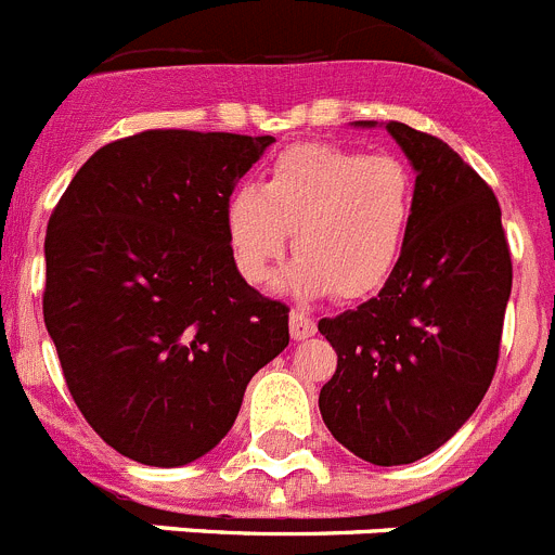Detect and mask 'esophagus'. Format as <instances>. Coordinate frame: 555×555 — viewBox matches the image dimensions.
<instances>
[{
	"mask_svg": "<svg viewBox=\"0 0 555 555\" xmlns=\"http://www.w3.org/2000/svg\"><path fill=\"white\" fill-rule=\"evenodd\" d=\"M314 332H318V326H314V321L307 312H301V309H293V312H289V337L307 339L312 337Z\"/></svg>",
	"mask_w": 555,
	"mask_h": 555,
	"instance_id": "1",
	"label": "esophagus"
}]
</instances>
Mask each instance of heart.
<instances>
[{"label": "heart", "instance_id": "1", "mask_svg": "<svg viewBox=\"0 0 555 555\" xmlns=\"http://www.w3.org/2000/svg\"><path fill=\"white\" fill-rule=\"evenodd\" d=\"M414 216V173L392 154L334 143L279 152L257 184L234 188L223 207L229 251L251 284L271 279L287 251L298 259L284 287L304 298H367L392 279Z\"/></svg>", "mask_w": 555, "mask_h": 555}]
</instances>
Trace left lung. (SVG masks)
I'll use <instances>...</instances> for the list:
<instances>
[{
    "mask_svg": "<svg viewBox=\"0 0 555 555\" xmlns=\"http://www.w3.org/2000/svg\"><path fill=\"white\" fill-rule=\"evenodd\" d=\"M387 132L417 173L401 262L376 298L318 323L337 351L318 398L323 423L378 467L428 456L476 412L495 376L512 296L489 184L434 134L398 121Z\"/></svg>",
    "mask_w": 555,
    "mask_h": 555,
    "instance_id": "8db88e82",
    "label": "left lung"
}]
</instances>
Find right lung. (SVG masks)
Masks as SVG:
<instances>
[{
    "mask_svg": "<svg viewBox=\"0 0 555 555\" xmlns=\"http://www.w3.org/2000/svg\"><path fill=\"white\" fill-rule=\"evenodd\" d=\"M271 143L191 129L121 138L49 218L43 323L74 403L121 456L196 462L287 348L289 309L241 276L223 227L229 193Z\"/></svg>",
    "mask_w": 555,
    "mask_h": 555,
    "instance_id": "right-lung-1",
    "label": "right lung"
}]
</instances>
